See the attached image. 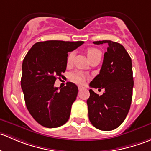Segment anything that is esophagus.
Listing matches in <instances>:
<instances>
[{"instance_id":"esophagus-1","label":"esophagus","mask_w":151,"mask_h":151,"mask_svg":"<svg viewBox=\"0 0 151 151\" xmlns=\"http://www.w3.org/2000/svg\"><path fill=\"white\" fill-rule=\"evenodd\" d=\"M78 88H79V91H82V90L85 89L84 87L82 86V85H79V86H78Z\"/></svg>"}]
</instances>
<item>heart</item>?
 Masks as SVG:
<instances>
[{"label": "heart", "mask_w": 151, "mask_h": 151, "mask_svg": "<svg viewBox=\"0 0 151 151\" xmlns=\"http://www.w3.org/2000/svg\"><path fill=\"white\" fill-rule=\"evenodd\" d=\"M87 55H88V58L89 60L91 58H94L95 56L98 55H101V52L99 50L95 48H90L88 49L87 51ZM74 57V52H71L68 54V58H67V63H71L73 61V59ZM70 79L72 80L74 83H79V84H83L85 81V77L82 73L79 72V71H74L70 74Z\"/></svg>", "instance_id": "obj_1"}]
</instances>
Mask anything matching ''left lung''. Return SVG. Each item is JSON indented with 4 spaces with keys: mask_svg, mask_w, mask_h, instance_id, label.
Returning a JSON list of instances; mask_svg holds the SVG:
<instances>
[{
    "mask_svg": "<svg viewBox=\"0 0 151 151\" xmlns=\"http://www.w3.org/2000/svg\"><path fill=\"white\" fill-rule=\"evenodd\" d=\"M93 44L108 46L99 74L91 82L90 87L104 88L105 91L99 96L89 90L88 117L96 129L113 130L124 121L130 109L134 86L132 59L121 44L110 40Z\"/></svg>",
    "mask_w": 151,
    "mask_h": 151,
    "instance_id": "1",
    "label": "left lung"
}]
</instances>
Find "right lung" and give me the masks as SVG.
Wrapping results in <instances>:
<instances>
[{
  "label": "right lung",
  "instance_id": "1",
  "mask_svg": "<svg viewBox=\"0 0 151 151\" xmlns=\"http://www.w3.org/2000/svg\"><path fill=\"white\" fill-rule=\"evenodd\" d=\"M84 42L50 40L33 45L22 62L21 88L27 109L42 126L56 128L68 121L78 88L68 82L60 88L54 86L58 77L66 69L68 52Z\"/></svg>",
  "mask_w": 151,
  "mask_h": 151
}]
</instances>
